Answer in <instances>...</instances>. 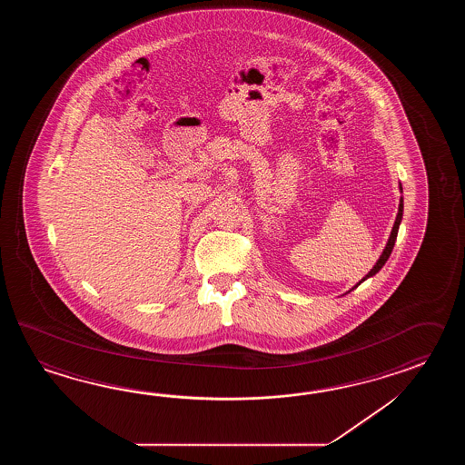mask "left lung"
<instances>
[{"mask_svg":"<svg viewBox=\"0 0 465 465\" xmlns=\"http://www.w3.org/2000/svg\"><path fill=\"white\" fill-rule=\"evenodd\" d=\"M402 211H404V204H402V199H401V204H399V213H397V218H395L394 228H392V231H391V237H389V241H387L386 249H384V252H382L381 257H379V261H377L376 266L372 267V269L369 271V274H367V276L364 277L362 281H366L367 277L374 276L376 272L381 271V267L386 264L387 259H389L391 252H392V249H394L395 239H397V231H399V224H401V221H402ZM362 281H361V282H362ZM361 282H359V284H361ZM359 284H357V286H359Z\"/></svg>","mask_w":465,"mask_h":465,"instance_id":"8db88e82","label":"left lung"}]
</instances>
